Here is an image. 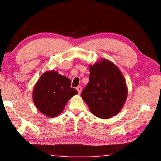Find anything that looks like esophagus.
Instances as JSON below:
<instances>
[{
  "mask_svg": "<svg viewBox=\"0 0 161 161\" xmlns=\"http://www.w3.org/2000/svg\"><path fill=\"white\" fill-rule=\"evenodd\" d=\"M76 89H77V91L78 92L79 94H81V86H77V88H76Z\"/></svg>",
  "mask_w": 161,
  "mask_h": 161,
  "instance_id": "1",
  "label": "esophagus"
}]
</instances>
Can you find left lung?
Segmentation results:
<instances>
[{
	"label": "left lung",
	"instance_id": "obj_1",
	"mask_svg": "<svg viewBox=\"0 0 161 161\" xmlns=\"http://www.w3.org/2000/svg\"><path fill=\"white\" fill-rule=\"evenodd\" d=\"M89 81L81 97L91 112L101 119L116 115L124 107L128 95L126 80L121 71L108 59L89 66Z\"/></svg>",
	"mask_w": 161,
	"mask_h": 161
}]
</instances>
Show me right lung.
Wrapping results in <instances>:
<instances>
[{
  "instance_id": "right-lung-1",
  "label": "right lung",
  "mask_w": 161,
  "mask_h": 161,
  "mask_svg": "<svg viewBox=\"0 0 161 161\" xmlns=\"http://www.w3.org/2000/svg\"><path fill=\"white\" fill-rule=\"evenodd\" d=\"M71 81L57 71H47L37 80L32 91L35 106L46 116L53 118L64 110L68 100L78 94Z\"/></svg>"
}]
</instances>
